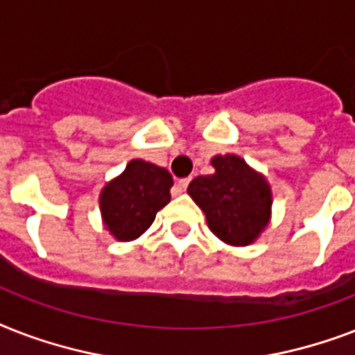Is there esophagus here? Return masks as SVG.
<instances>
[{
    "label": "esophagus",
    "mask_w": 355,
    "mask_h": 355,
    "mask_svg": "<svg viewBox=\"0 0 355 355\" xmlns=\"http://www.w3.org/2000/svg\"><path fill=\"white\" fill-rule=\"evenodd\" d=\"M189 182H191V178H180V180H178V189H180V191H186V189H188V186H189Z\"/></svg>",
    "instance_id": "esophagus-1"
}]
</instances>
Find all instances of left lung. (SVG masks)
Returning a JSON list of instances; mask_svg holds the SVG:
<instances>
[{"mask_svg": "<svg viewBox=\"0 0 355 355\" xmlns=\"http://www.w3.org/2000/svg\"><path fill=\"white\" fill-rule=\"evenodd\" d=\"M214 175L191 180L188 193L206 214L208 227L230 245H248L267 227L270 188L239 156H216Z\"/></svg>", "mask_w": 355, "mask_h": 355, "instance_id": "obj_1", "label": "left lung"}]
</instances>
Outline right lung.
I'll list each match as a JSON object with an SVG mask.
<instances>
[{
  "label": "right lung",
  "instance_id": "obj_1",
  "mask_svg": "<svg viewBox=\"0 0 355 355\" xmlns=\"http://www.w3.org/2000/svg\"><path fill=\"white\" fill-rule=\"evenodd\" d=\"M169 171L144 160H132L121 177L101 193L105 227L119 241H130L153 225L156 214L171 200Z\"/></svg>",
  "mask_w": 355,
  "mask_h": 355
}]
</instances>
